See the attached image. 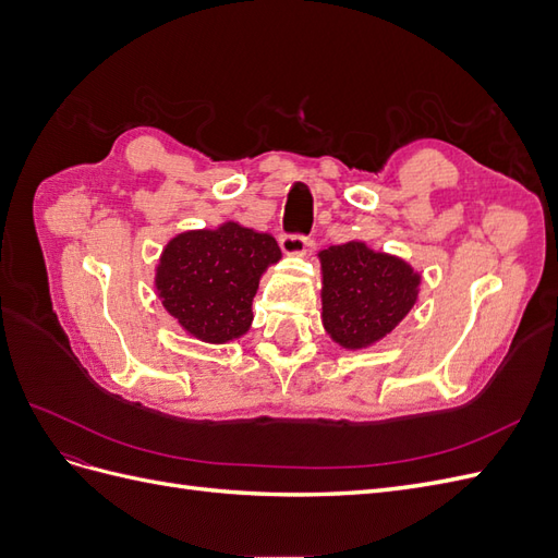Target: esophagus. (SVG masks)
Listing matches in <instances>:
<instances>
[{"instance_id":"34e87169","label":"esophagus","mask_w":558,"mask_h":558,"mask_svg":"<svg viewBox=\"0 0 558 558\" xmlns=\"http://www.w3.org/2000/svg\"><path fill=\"white\" fill-rule=\"evenodd\" d=\"M279 246L283 253H291V256H302L310 246V238L302 232H281L279 234Z\"/></svg>"}]
</instances>
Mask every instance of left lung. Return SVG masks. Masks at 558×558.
Here are the masks:
<instances>
[{"instance_id":"left-lung-1","label":"left lung","mask_w":558,"mask_h":558,"mask_svg":"<svg viewBox=\"0 0 558 558\" xmlns=\"http://www.w3.org/2000/svg\"><path fill=\"white\" fill-rule=\"evenodd\" d=\"M320 265L324 326L347 349L381 340L414 307L418 275L393 256L349 242L320 251Z\"/></svg>"}]
</instances>
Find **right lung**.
<instances>
[{
    "instance_id": "obj_1",
    "label": "right lung",
    "mask_w": 558,
    "mask_h": 558,
    "mask_svg": "<svg viewBox=\"0 0 558 558\" xmlns=\"http://www.w3.org/2000/svg\"><path fill=\"white\" fill-rule=\"evenodd\" d=\"M279 258L275 238L238 223L193 230L167 244L156 286L165 310L185 330L221 344L248 330L263 269Z\"/></svg>"
}]
</instances>
